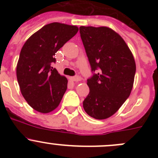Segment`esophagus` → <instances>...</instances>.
<instances>
[{"mask_svg":"<svg viewBox=\"0 0 158 158\" xmlns=\"http://www.w3.org/2000/svg\"><path fill=\"white\" fill-rule=\"evenodd\" d=\"M69 79H70V80L74 81V82H78V81H80L81 79H81L80 76H73V77H70Z\"/></svg>","mask_w":158,"mask_h":158,"instance_id":"esophagus-1","label":"esophagus"}]
</instances>
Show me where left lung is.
<instances>
[{"label":"left lung","mask_w":158,"mask_h":158,"mask_svg":"<svg viewBox=\"0 0 158 158\" xmlns=\"http://www.w3.org/2000/svg\"><path fill=\"white\" fill-rule=\"evenodd\" d=\"M79 32L92 73L87 79L89 93L83 108L94 118H108L130 95L136 72L135 60L125 40L113 30L82 26Z\"/></svg>","instance_id":"8db88e82"}]
</instances>
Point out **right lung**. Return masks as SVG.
Here are the masks:
<instances>
[{"label": "right lung", "mask_w": 158, "mask_h": 158, "mask_svg": "<svg viewBox=\"0 0 158 158\" xmlns=\"http://www.w3.org/2000/svg\"><path fill=\"white\" fill-rule=\"evenodd\" d=\"M76 26L51 23L33 33L22 47L17 66V82L28 104L36 111L48 113L61 102L67 79L52 65L55 54L77 33Z\"/></svg>", "instance_id": "1"}]
</instances>
